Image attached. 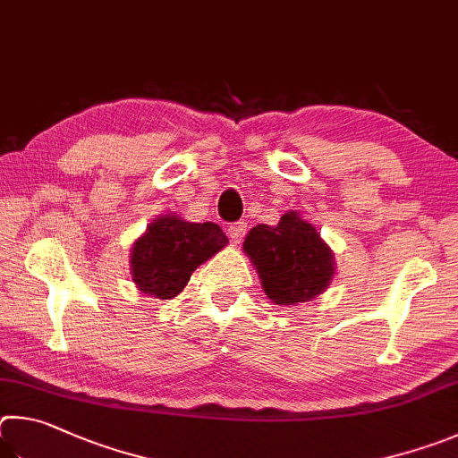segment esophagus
Returning <instances> with one entry per match:
<instances>
[{
    "label": "esophagus",
    "instance_id": "1",
    "mask_svg": "<svg viewBox=\"0 0 458 458\" xmlns=\"http://www.w3.org/2000/svg\"><path fill=\"white\" fill-rule=\"evenodd\" d=\"M245 233H247V223L245 221H237L233 225H229V237H231V242H233V243L242 242Z\"/></svg>",
    "mask_w": 458,
    "mask_h": 458
}]
</instances>
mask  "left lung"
<instances>
[{
	"instance_id": "obj_1",
	"label": "left lung",
	"mask_w": 458,
	"mask_h": 458,
	"mask_svg": "<svg viewBox=\"0 0 458 458\" xmlns=\"http://www.w3.org/2000/svg\"><path fill=\"white\" fill-rule=\"evenodd\" d=\"M243 251L258 267L263 292L282 306L314 300L332 282V251L314 225L293 211L285 213L276 227H253Z\"/></svg>"
}]
</instances>
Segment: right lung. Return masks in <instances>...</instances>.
Instances as JSON below:
<instances>
[{"label": "right lung", "mask_w": 458, "mask_h": 458, "mask_svg": "<svg viewBox=\"0 0 458 458\" xmlns=\"http://www.w3.org/2000/svg\"><path fill=\"white\" fill-rule=\"evenodd\" d=\"M227 237L215 223H189L165 215L132 247V282L142 293L173 300L200 263L223 250Z\"/></svg>", "instance_id": "1"}]
</instances>
